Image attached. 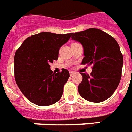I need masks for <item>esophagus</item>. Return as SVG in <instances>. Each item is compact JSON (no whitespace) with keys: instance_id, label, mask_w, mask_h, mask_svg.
Listing matches in <instances>:
<instances>
[{"instance_id":"1","label":"esophagus","mask_w":132,"mask_h":132,"mask_svg":"<svg viewBox=\"0 0 132 132\" xmlns=\"http://www.w3.org/2000/svg\"><path fill=\"white\" fill-rule=\"evenodd\" d=\"M74 74H75V72H73V71H70V76H72Z\"/></svg>"}]
</instances>
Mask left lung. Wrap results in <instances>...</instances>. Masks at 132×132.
Instances as JSON below:
<instances>
[{"instance_id": "obj_1", "label": "left lung", "mask_w": 132, "mask_h": 132, "mask_svg": "<svg viewBox=\"0 0 132 132\" xmlns=\"http://www.w3.org/2000/svg\"><path fill=\"white\" fill-rule=\"evenodd\" d=\"M72 35V39L79 42L84 48L82 64L93 65L90 75L81 73L80 96L92 102L106 100L117 89L121 77L124 60L119 44L100 29L89 28Z\"/></svg>"}]
</instances>
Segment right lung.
Segmentation results:
<instances>
[{"mask_svg":"<svg viewBox=\"0 0 132 132\" xmlns=\"http://www.w3.org/2000/svg\"><path fill=\"white\" fill-rule=\"evenodd\" d=\"M71 35L40 32L28 37L16 50L15 82L25 97L35 104L49 106L60 100L70 73L66 69L53 73L50 64L58 59L60 47Z\"/></svg>","mask_w":132,"mask_h":132,"instance_id":"obj_1","label":"right lung"}]
</instances>
